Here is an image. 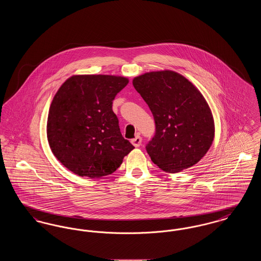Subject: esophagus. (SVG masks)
Segmentation results:
<instances>
[{
    "mask_svg": "<svg viewBox=\"0 0 261 261\" xmlns=\"http://www.w3.org/2000/svg\"><path fill=\"white\" fill-rule=\"evenodd\" d=\"M131 143H132V145L134 146V147H140L141 146V144H142V138L140 136H136L134 139H132L131 140Z\"/></svg>",
    "mask_w": 261,
    "mask_h": 261,
    "instance_id": "1",
    "label": "esophagus"
}]
</instances>
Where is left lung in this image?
Instances as JSON below:
<instances>
[{
	"label": "left lung",
	"mask_w": 261,
	"mask_h": 261,
	"mask_svg": "<svg viewBox=\"0 0 261 261\" xmlns=\"http://www.w3.org/2000/svg\"><path fill=\"white\" fill-rule=\"evenodd\" d=\"M155 122V134L146 149L150 160L168 173L195 165L214 139V121L201 93L183 75L151 71L133 79Z\"/></svg>",
	"instance_id": "left-lung-1"
}]
</instances>
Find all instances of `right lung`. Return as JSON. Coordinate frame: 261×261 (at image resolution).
Wrapping results in <instances>:
<instances>
[{"instance_id": "obj_1", "label": "right lung", "mask_w": 261, "mask_h": 261, "mask_svg": "<svg viewBox=\"0 0 261 261\" xmlns=\"http://www.w3.org/2000/svg\"><path fill=\"white\" fill-rule=\"evenodd\" d=\"M128 82L122 76L73 75L58 90L47 137L54 155L68 170L100 178L113 173L134 149L112 111V100Z\"/></svg>"}]
</instances>
